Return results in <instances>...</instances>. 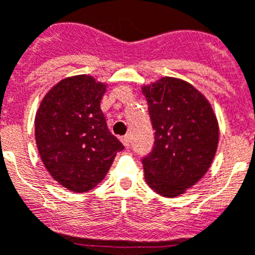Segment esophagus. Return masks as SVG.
<instances>
[{"instance_id": "1", "label": "esophagus", "mask_w": 255, "mask_h": 255, "mask_svg": "<svg viewBox=\"0 0 255 255\" xmlns=\"http://www.w3.org/2000/svg\"><path fill=\"white\" fill-rule=\"evenodd\" d=\"M121 143H123L126 148L129 147V145H130V136H129V135H125V136H123V138H121Z\"/></svg>"}]
</instances>
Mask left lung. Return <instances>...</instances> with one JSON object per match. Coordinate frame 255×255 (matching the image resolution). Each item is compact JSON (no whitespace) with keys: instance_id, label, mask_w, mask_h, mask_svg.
<instances>
[{"instance_id":"8db88e82","label":"left lung","mask_w":255,"mask_h":255,"mask_svg":"<svg viewBox=\"0 0 255 255\" xmlns=\"http://www.w3.org/2000/svg\"><path fill=\"white\" fill-rule=\"evenodd\" d=\"M154 132L141 158L145 181L155 193L177 197L208 171L218 144V124L203 94L189 83L162 78L143 87Z\"/></svg>"}]
</instances>
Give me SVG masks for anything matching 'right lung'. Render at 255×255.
I'll return each mask as SVG.
<instances>
[{
    "mask_svg": "<svg viewBox=\"0 0 255 255\" xmlns=\"http://www.w3.org/2000/svg\"><path fill=\"white\" fill-rule=\"evenodd\" d=\"M105 92L92 76L66 78L46 94L35 115L42 162L60 185L75 193L98 185L124 149L101 111Z\"/></svg>",
    "mask_w": 255,
    "mask_h": 255,
    "instance_id": "obj_1",
    "label": "right lung"
}]
</instances>
